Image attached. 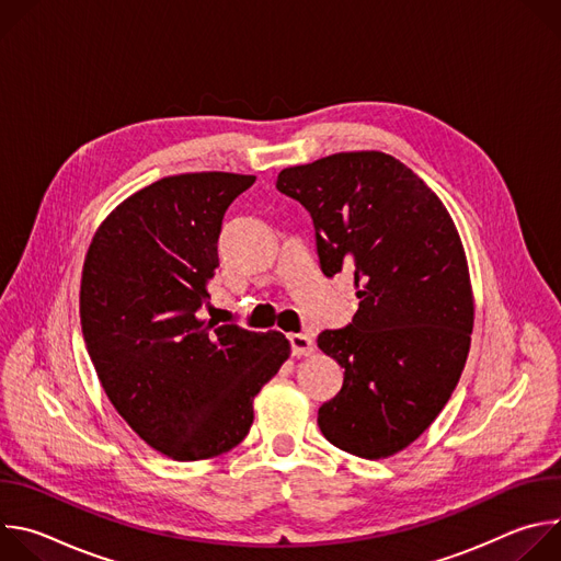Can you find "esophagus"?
Here are the masks:
<instances>
[{
	"label": "esophagus",
	"mask_w": 561,
	"mask_h": 561,
	"mask_svg": "<svg viewBox=\"0 0 561 561\" xmlns=\"http://www.w3.org/2000/svg\"><path fill=\"white\" fill-rule=\"evenodd\" d=\"M288 342H290V351L293 355H310L314 351V342L310 335H304V333H293L288 335Z\"/></svg>",
	"instance_id": "esophagus-1"
}]
</instances>
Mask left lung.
Masks as SVG:
<instances>
[{
    "label": "left lung",
    "instance_id": "8db88e82",
    "mask_svg": "<svg viewBox=\"0 0 561 561\" xmlns=\"http://www.w3.org/2000/svg\"><path fill=\"white\" fill-rule=\"evenodd\" d=\"M277 191L310 213L322 273H351L359 299L348 327L317 337L344 368L319 431L351 455L390 457L435 422L468 357L474 306L455 221L379 150L284 169Z\"/></svg>",
    "mask_w": 561,
    "mask_h": 561
}]
</instances>
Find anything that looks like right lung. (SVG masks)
<instances>
[{
    "label": "right lung",
    "mask_w": 561,
    "mask_h": 561,
    "mask_svg": "<svg viewBox=\"0 0 561 561\" xmlns=\"http://www.w3.org/2000/svg\"><path fill=\"white\" fill-rule=\"evenodd\" d=\"M255 175L184 173L124 199L89 247L79 317L111 404L154 450L197 461L228 453L253 399L290 355L279 331L202 317L228 206Z\"/></svg>",
    "instance_id": "right-lung-1"
}]
</instances>
